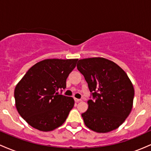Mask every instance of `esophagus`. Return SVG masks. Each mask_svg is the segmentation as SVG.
Instances as JSON below:
<instances>
[{
  "instance_id": "1",
  "label": "esophagus",
  "mask_w": 151,
  "mask_h": 151,
  "mask_svg": "<svg viewBox=\"0 0 151 151\" xmlns=\"http://www.w3.org/2000/svg\"><path fill=\"white\" fill-rule=\"evenodd\" d=\"M74 101H75V102H77V103H78V102L81 101V99H77V98H74Z\"/></svg>"
}]
</instances>
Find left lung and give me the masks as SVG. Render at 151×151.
Wrapping results in <instances>:
<instances>
[{"instance_id":"obj_1","label":"left lung","mask_w":151,"mask_h":151,"mask_svg":"<svg viewBox=\"0 0 151 151\" xmlns=\"http://www.w3.org/2000/svg\"><path fill=\"white\" fill-rule=\"evenodd\" d=\"M77 67L95 99L87 101V111L81 114L86 126L97 133L116 129L133 107L134 89L127 74L104 58L79 60Z\"/></svg>"}]
</instances>
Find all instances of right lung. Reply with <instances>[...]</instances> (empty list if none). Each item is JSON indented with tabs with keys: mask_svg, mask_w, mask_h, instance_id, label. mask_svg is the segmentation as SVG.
Returning a JSON list of instances; mask_svg holds the SVG:
<instances>
[{
	"mask_svg": "<svg viewBox=\"0 0 151 151\" xmlns=\"http://www.w3.org/2000/svg\"><path fill=\"white\" fill-rule=\"evenodd\" d=\"M78 59H46L26 72L15 88V106L29 125L51 131L65 123L74 104V99L60 94Z\"/></svg>",
	"mask_w": 151,
	"mask_h": 151,
	"instance_id": "right-lung-1",
	"label": "right lung"
}]
</instances>
